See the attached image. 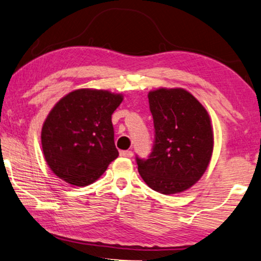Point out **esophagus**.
<instances>
[{
    "label": "esophagus",
    "mask_w": 261,
    "mask_h": 261,
    "mask_svg": "<svg viewBox=\"0 0 261 261\" xmlns=\"http://www.w3.org/2000/svg\"><path fill=\"white\" fill-rule=\"evenodd\" d=\"M120 155L122 157H127V159H132V157H133V151H132V150H122V151H120Z\"/></svg>",
    "instance_id": "esophagus-1"
}]
</instances>
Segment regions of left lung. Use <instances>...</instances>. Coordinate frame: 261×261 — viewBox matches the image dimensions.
Listing matches in <instances>:
<instances>
[{
    "instance_id": "obj_1",
    "label": "left lung",
    "mask_w": 261,
    "mask_h": 261,
    "mask_svg": "<svg viewBox=\"0 0 261 261\" xmlns=\"http://www.w3.org/2000/svg\"><path fill=\"white\" fill-rule=\"evenodd\" d=\"M155 127L152 151L136 157L140 176L153 191L176 194L202 177L212 159L214 134L201 102L180 88L148 93Z\"/></svg>"
}]
</instances>
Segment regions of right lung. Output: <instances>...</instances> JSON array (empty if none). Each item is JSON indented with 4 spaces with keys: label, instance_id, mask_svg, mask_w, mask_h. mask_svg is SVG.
<instances>
[{
    "label": "right lung",
    "instance_id": "right-lung-1",
    "mask_svg": "<svg viewBox=\"0 0 261 261\" xmlns=\"http://www.w3.org/2000/svg\"><path fill=\"white\" fill-rule=\"evenodd\" d=\"M120 93L79 89L61 98L47 115L41 146L49 169L70 185L96 181L119 156L112 114Z\"/></svg>",
    "mask_w": 261,
    "mask_h": 261
}]
</instances>
